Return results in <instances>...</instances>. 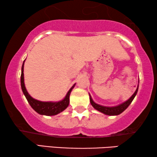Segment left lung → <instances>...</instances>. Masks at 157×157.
Returning <instances> with one entry per match:
<instances>
[{
  "label": "left lung",
  "instance_id": "8db88e82",
  "mask_svg": "<svg viewBox=\"0 0 157 157\" xmlns=\"http://www.w3.org/2000/svg\"><path fill=\"white\" fill-rule=\"evenodd\" d=\"M138 87H137L136 92L133 93V95H132V96L130 97V98H129L128 101H126L122 103V104H121L116 106H101V105H99L98 104H96V103H95L94 101H93L92 98H91L90 95L89 94V96H90V101L91 105H92L93 107L95 109L99 111V112L103 113V114H106V115H110V116L119 115L122 112H124V111L129 106V105L131 104V102L134 99L135 96H136L137 92H138Z\"/></svg>",
  "mask_w": 157,
  "mask_h": 157
}]
</instances>
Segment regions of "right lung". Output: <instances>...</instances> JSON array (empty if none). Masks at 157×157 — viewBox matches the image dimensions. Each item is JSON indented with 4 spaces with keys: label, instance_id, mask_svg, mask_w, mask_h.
I'll return each mask as SVG.
<instances>
[{
    "label": "right lung",
    "instance_id": "obj_1",
    "mask_svg": "<svg viewBox=\"0 0 157 157\" xmlns=\"http://www.w3.org/2000/svg\"><path fill=\"white\" fill-rule=\"evenodd\" d=\"M25 61H24L22 67H21V90L25 95L27 101L30 105L32 108L34 109L35 112L41 115H46V116H53V115H56L59 113L63 112L66 109L69 104V96L72 92V90L74 88L75 84L69 89L67 92L66 96L63 100L57 102L52 101H40L36 100L31 97L25 88V82H24V64H25Z\"/></svg>",
    "mask_w": 157,
    "mask_h": 157
}]
</instances>
